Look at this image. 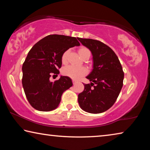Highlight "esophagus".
Segmentation results:
<instances>
[{
  "label": "esophagus",
  "instance_id": "34e87169",
  "mask_svg": "<svg viewBox=\"0 0 150 150\" xmlns=\"http://www.w3.org/2000/svg\"><path fill=\"white\" fill-rule=\"evenodd\" d=\"M72 81H73V85L75 84L76 83H77V80H75V79H73V80H72Z\"/></svg>",
  "mask_w": 150,
  "mask_h": 150
}]
</instances>
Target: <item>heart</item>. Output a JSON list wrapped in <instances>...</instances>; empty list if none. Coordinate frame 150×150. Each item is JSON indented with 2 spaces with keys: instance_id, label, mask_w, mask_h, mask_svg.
Returning <instances> with one entry per match:
<instances>
[{
  "instance_id": "1",
  "label": "heart",
  "mask_w": 150,
  "mask_h": 150,
  "mask_svg": "<svg viewBox=\"0 0 150 150\" xmlns=\"http://www.w3.org/2000/svg\"><path fill=\"white\" fill-rule=\"evenodd\" d=\"M78 53L82 59L89 58L91 55L90 50L86 47H81L79 48ZM69 54V50H66L63 53L62 55V62L63 64H65L67 62V56ZM63 74L73 79H79L81 77L85 75L87 73V70L85 67H76L74 66H67L63 69Z\"/></svg>"
}]
</instances>
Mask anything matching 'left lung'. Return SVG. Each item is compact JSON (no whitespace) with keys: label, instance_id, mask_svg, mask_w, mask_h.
<instances>
[{"label":"left lung","instance_id":"obj_1","mask_svg":"<svg viewBox=\"0 0 150 150\" xmlns=\"http://www.w3.org/2000/svg\"><path fill=\"white\" fill-rule=\"evenodd\" d=\"M93 55V69L87 77L91 84L84 85L78 102L83 110L98 114L107 110L117 99L123 86L124 71L117 55L98 40L78 38Z\"/></svg>","mask_w":150,"mask_h":150}]
</instances>
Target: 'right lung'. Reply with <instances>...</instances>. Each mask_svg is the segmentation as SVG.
<instances>
[{"label":"right lung","instance_id":"1","mask_svg":"<svg viewBox=\"0 0 150 150\" xmlns=\"http://www.w3.org/2000/svg\"><path fill=\"white\" fill-rule=\"evenodd\" d=\"M79 45L80 43L75 37L53 34L40 40L30 50L22 65V82L33 108L47 112L59 106L63 92L73 85L71 79L61 76L59 80L52 82L50 78L52 73H59L63 53Z\"/></svg>","mask_w":150,"mask_h":150}]
</instances>
